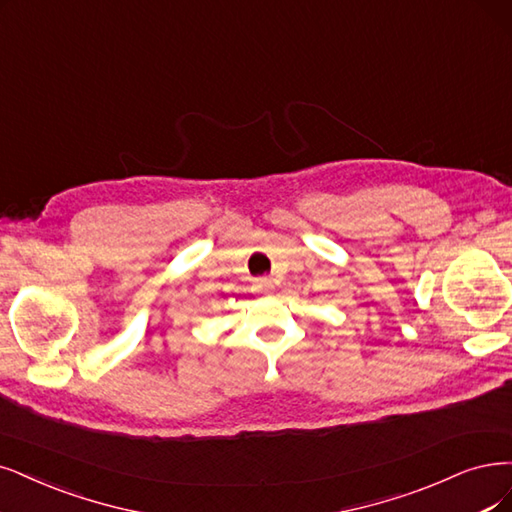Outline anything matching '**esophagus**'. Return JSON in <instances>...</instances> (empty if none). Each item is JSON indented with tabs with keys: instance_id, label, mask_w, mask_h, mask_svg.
<instances>
[{
	"instance_id": "esophagus-1",
	"label": "esophagus",
	"mask_w": 512,
	"mask_h": 512,
	"mask_svg": "<svg viewBox=\"0 0 512 512\" xmlns=\"http://www.w3.org/2000/svg\"><path fill=\"white\" fill-rule=\"evenodd\" d=\"M255 285L259 291H270L272 289V280L270 278H257Z\"/></svg>"
}]
</instances>
